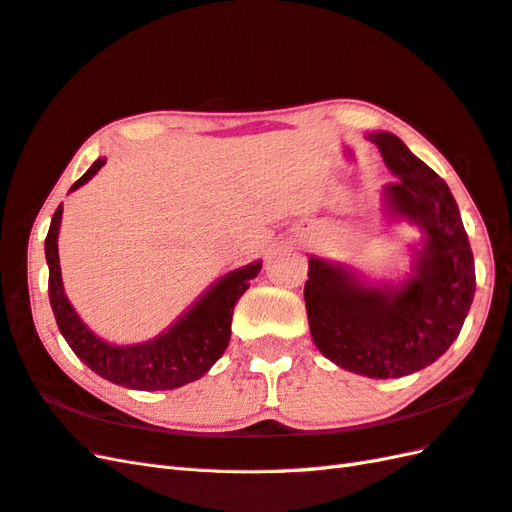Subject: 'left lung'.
Listing matches in <instances>:
<instances>
[{
  "mask_svg": "<svg viewBox=\"0 0 512 512\" xmlns=\"http://www.w3.org/2000/svg\"><path fill=\"white\" fill-rule=\"evenodd\" d=\"M398 181L391 212L422 227L415 277L398 290L365 287L344 268L309 259L305 307L326 359L370 378H398L437 361L463 329L476 292L474 253L454 196L435 170L387 131L370 136Z\"/></svg>",
  "mask_w": 512,
  "mask_h": 512,
  "instance_id": "8db88e82",
  "label": "left lung"
}]
</instances>
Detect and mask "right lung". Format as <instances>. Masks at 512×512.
Returning a JSON list of instances; mask_svg holds the SVG:
<instances>
[{
	"label": "right lung",
	"mask_w": 512,
	"mask_h": 512,
	"mask_svg": "<svg viewBox=\"0 0 512 512\" xmlns=\"http://www.w3.org/2000/svg\"><path fill=\"white\" fill-rule=\"evenodd\" d=\"M103 164H106V160H97L73 183L71 190L84 186ZM60 218L62 205H58L54 218H51V227L45 238V255L49 264V303L54 309L58 329L75 355L99 376L129 389H175L199 381L229 346L233 307L251 287V279L257 277L261 266L259 261L227 274L173 329H168L153 342L121 348L106 344L95 333H90L88 326L77 318L67 296H64L58 259Z\"/></svg>",
	"instance_id": "right-lung-1"
}]
</instances>
